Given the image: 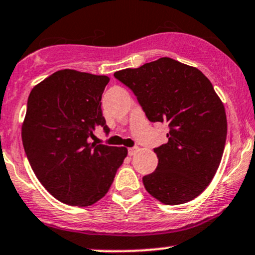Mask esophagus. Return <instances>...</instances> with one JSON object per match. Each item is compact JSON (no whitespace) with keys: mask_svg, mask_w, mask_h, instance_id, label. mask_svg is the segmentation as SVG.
<instances>
[{"mask_svg":"<svg viewBox=\"0 0 255 255\" xmlns=\"http://www.w3.org/2000/svg\"><path fill=\"white\" fill-rule=\"evenodd\" d=\"M138 149H139L138 147H133V148H130V149H128V155H130V156L135 155V154L137 153V151H138Z\"/></svg>","mask_w":255,"mask_h":255,"instance_id":"obj_1","label":"esophagus"}]
</instances>
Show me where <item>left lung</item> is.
Returning <instances> with one entry per match:
<instances>
[{"label": "left lung", "mask_w": 255, "mask_h": 255, "mask_svg": "<svg viewBox=\"0 0 255 255\" xmlns=\"http://www.w3.org/2000/svg\"><path fill=\"white\" fill-rule=\"evenodd\" d=\"M114 77L133 91L151 123H167L168 142L154 149L159 164L143 177L145 190L165 205L191 201L218 170L227 114L212 83L196 67L160 58Z\"/></svg>", "instance_id": "8db88e82"}]
</instances>
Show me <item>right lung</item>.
Returning <instances> with one entry per match:
<instances>
[{
    "mask_svg": "<svg viewBox=\"0 0 255 255\" xmlns=\"http://www.w3.org/2000/svg\"><path fill=\"white\" fill-rule=\"evenodd\" d=\"M110 82L76 70H60L35 85L21 127L25 153L38 181L64 204L87 207L102 199L128 155L125 147L90 142L110 131L101 97Z\"/></svg>",
    "mask_w": 255,
    "mask_h": 255,
    "instance_id": "right-lung-1",
    "label": "right lung"
}]
</instances>
